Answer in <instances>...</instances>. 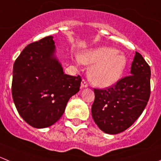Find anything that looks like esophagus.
<instances>
[{
    "label": "esophagus",
    "mask_w": 161,
    "mask_h": 161,
    "mask_svg": "<svg viewBox=\"0 0 161 161\" xmlns=\"http://www.w3.org/2000/svg\"><path fill=\"white\" fill-rule=\"evenodd\" d=\"M88 86V82H87L85 80H82V81H81V87H82V88H87Z\"/></svg>",
    "instance_id": "esophagus-1"
}]
</instances>
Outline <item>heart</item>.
I'll return each mask as SVG.
<instances>
[{
    "mask_svg": "<svg viewBox=\"0 0 161 161\" xmlns=\"http://www.w3.org/2000/svg\"><path fill=\"white\" fill-rule=\"evenodd\" d=\"M78 62L92 65L88 76L96 86L106 88L118 82L122 77L127 59L125 55L116 49L101 47L85 51L79 55Z\"/></svg>",
    "mask_w": 161,
    "mask_h": 161,
    "instance_id": "obj_1",
    "label": "heart"
}]
</instances>
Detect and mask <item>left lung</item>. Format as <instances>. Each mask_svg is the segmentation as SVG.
Returning <instances> with one entry per match:
<instances>
[{
	"mask_svg": "<svg viewBox=\"0 0 161 161\" xmlns=\"http://www.w3.org/2000/svg\"><path fill=\"white\" fill-rule=\"evenodd\" d=\"M150 67L136 52L130 75L105 89L94 88L92 115L106 134L123 132L142 114L150 96Z\"/></svg>",
	"mask_w": 161,
	"mask_h": 161,
	"instance_id": "8db88e82",
	"label": "left lung"
}]
</instances>
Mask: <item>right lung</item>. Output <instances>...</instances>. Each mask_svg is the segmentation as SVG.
I'll use <instances>...</instances> for the list:
<instances>
[{
    "label": "right lung",
    "instance_id": "right-lung-1",
    "mask_svg": "<svg viewBox=\"0 0 161 161\" xmlns=\"http://www.w3.org/2000/svg\"><path fill=\"white\" fill-rule=\"evenodd\" d=\"M53 36L27 45L13 72L12 95L19 115L35 128L59 120L70 97L80 91L81 77L65 74L54 56Z\"/></svg>",
    "mask_w": 161,
    "mask_h": 161
}]
</instances>
